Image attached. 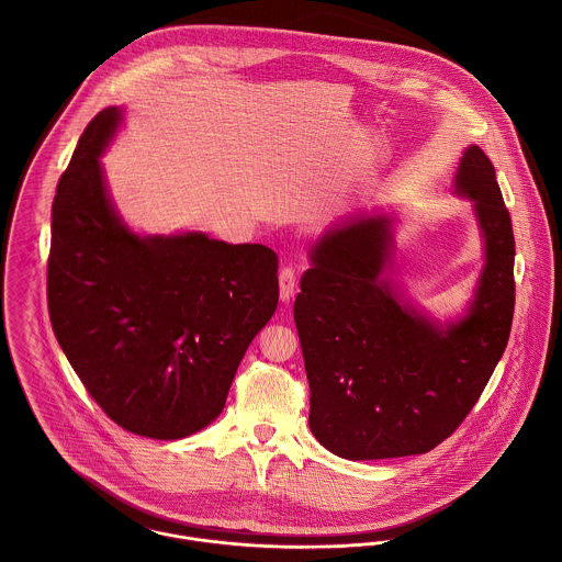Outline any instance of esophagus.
<instances>
[{"label": "esophagus", "mask_w": 562, "mask_h": 562, "mask_svg": "<svg viewBox=\"0 0 562 562\" xmlns=\"http://www.w3.org/2000/svg\"><path fill=\"white\" fill-rule=\"evenodd\" d=\"M294 290H296V270L292 266H283L279 270V292H281V301L290 303L294 299Z\"/></svg>", "instance_id": "obj_1"}]
</instances>
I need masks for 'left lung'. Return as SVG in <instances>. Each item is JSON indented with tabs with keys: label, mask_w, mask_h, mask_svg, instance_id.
<instances>
[{
	"label": "left lung",
	"mask_w": 562,
	"mask_h": 562,
	"mask_svg": "<svg viewBox=\"0 0 562 562\" xmlns=\"http://www.w3.org/2000/svg\"><path fill=\"white\" fill-rule=\"evenodd\" d=\"M454 192L474 201L486 257L476 296L457 324L417 314L385 277L392 218H350L312 248L294 321L312 432L341 459L430 452L461 426L504 355L515 310V238L481 147L465 149Z\"/></svg>",
	"instance_id": "1"
}]
</instances>
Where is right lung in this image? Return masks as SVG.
Listing matches in <instances>:
<instances>
[{
	"label": "right lung",
	"instance_id": "right-lung-1",
	"mask_svg": "<svg viewBox=\"0 0 562 562\" xmlns=\"http://www.w3.org/2000/svg\"><path fill=\"white\" fill-rule=\"evenodd\" d=\"M121 110L81 134L52 207L49 318L86 392L121 428L181 439L214 422L252 337L279 303V257L205 234L136 236L99 156Z\"/></svg>",
	"mask_w": 562,
	"mask_h": 562
}]
</instances>
